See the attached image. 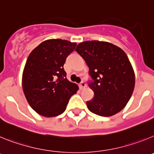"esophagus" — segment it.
Listing matches in <instances>:
<instances>
[{"label":"esophagus","instance_id":"34e87169","mask_svg":"<svg viewBox=\"0 0 154 154\" xmlns=\"http://www.w3.org/2000/svg\"><path fill=\"white\" fill-rule=\"evenodd\" d=\"M86 83H85V82H82L81 83H80V89H84L85 88H86Z\"/></svg>","mask_w":154,"mask_h":154}]
</instances>
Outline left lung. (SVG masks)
<instances>
[{
	"mask_svg": "<svg viewBox=\"0 0 154 154\" xmlns=\"http://www.w3.org/2000/svg\"><path fill=\"white\" fill-rule=\"evenodd\" d=\"M75 51L85 60L93 82L89 86L94 98L86 103L91 112L111 116L123 109L135 86V74L126 53L107 42L87 41Z\"/></svg>",
	"mask_w": 154,
	"mask_h": 154,
	"instance_id": "8db88e82",
	"label": "left lung"
}]
</instances>
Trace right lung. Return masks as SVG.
<instances>
[{"mask_svg": "<svg viewBox=\"0 0 154 154\" xmlns=\"http://www.w3.org/2000/svg\"><path fill=\"white\" fill-rule=\"evenodd\" d=\"M76 43L48 39L30 53L22 75V88L30 106L45 117L60 115L79 89L66 79L63 65Z\"/></svg>", "mask_w": 154, "mask_h": 154, "instance_id": "add662e5", "label": "right lung"}]
</instances>
